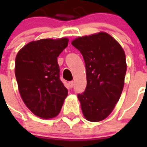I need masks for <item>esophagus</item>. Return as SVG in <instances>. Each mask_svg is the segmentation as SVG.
Segmentation results:
<instances>
[{"mask_svg":"<svg viewBox=\"0 0 147 147\" xmlns=\"http://www.w3.org/2000/svg\"><path fill=\"white\" fill-rule=\"evenodd\" d=\"M69 86L70 88H71L73 87L74 86V82H72V81H71V82H69Z\"/></svg>","mask_w":147,"mask_h":147,"instance_id":"obj_1","label":"esophagus"}]
</instances>
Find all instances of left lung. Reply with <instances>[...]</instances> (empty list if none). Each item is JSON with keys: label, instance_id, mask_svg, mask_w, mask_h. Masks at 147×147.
Segmentation results:
<instances>
[{"label": "left lung", "instance_id": "obj_1", "mask_svg": "<svg viewBox=\"0 0 147 147\" xmlns=\"http://www.w3.org/2000/svg\"><path fill=\"white\" fill-rule=\"evenodd\" d=\"M83 55L87 86L78 94L85 118L92 122L105 120L121 97L127 71L125 53L108 33L99 32L71 41Z\"/></svg>", "mask_w": 147, "mask_h": 147}]
</instances>
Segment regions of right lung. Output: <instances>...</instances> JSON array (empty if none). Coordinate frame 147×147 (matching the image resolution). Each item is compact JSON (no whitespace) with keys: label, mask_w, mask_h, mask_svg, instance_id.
I'll list each match as a JSON object with an SVG mask.
<instances>
[{"label":"right lung","mask_w":147,"mask_h":147,"mask_svg":"<svg viewBox=\"0 0 147 147\" xmlns=\"http://www.w3.org/2000/svg\"><path fill=\"white\" fill-rule=\"evenodd\" d=\"M69 39H42L25 45L15 59V76L22 100L32 113L43 119L59 114L68 90L59 78L57 57Z\"/></svg>","instance_id":"obj_1"}]
</instances>
